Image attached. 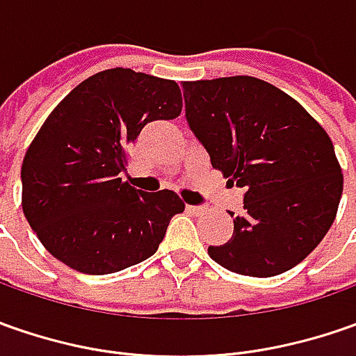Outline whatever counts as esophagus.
Returning <instances> with one entry per match:
<instances>
[{"mask_svg": "<svg viewBox=\"0 0 356 356\" xmlns=\"http://www.w3.org/2000/svg\"><path fill=\"white\" fill-rule=\"evenodd\" d=\"M186 210H188L190 213H194V216H200V213L204 212V208H202V206H190V204L186 206Z\"/></svg>", "mask_w": 356, "mask_h": 356, "instance_id": "34e87169", "label": "esophagus"}]
</instances>
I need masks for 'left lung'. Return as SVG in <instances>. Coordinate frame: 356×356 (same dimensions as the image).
Wrapping results in <instances>:
<instances>
[{
    "label": "left lung",
    "instance_id": "left-lung-1",
    "mask_svg": "<svg viewBox=\"0 0 356 356\" xmlns=\"http://www.w3.org/2000/svg\"><path fill=\"white\" fill-rule=\"evenodd\" d=\"M186 118L227 184L245 190L216 264L273 277L301 264L335 222L343 172L321 124L277 87L248 75L186 81ZM234 216V213H232Z\"/></svg>",
    "mask_w": 356,
    "mask_h": 356
}]
</instances>
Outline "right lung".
Returning <instances> with one entry per match:
<instances>
[{"label": "right lung", "mask_w": 356, "mask_h": 356, "mask_svg": "<svg viewBox=\"0 0 356 356\" xmlns=\"http://www.w3.org/2000/svg\"><path fill=\"white\" fill-rule=\"evenodd\" d=\"M180 113L176 81L122 67L85 79L51 111L21 164V208L53 257L106 275L156 252L184 202L136 190L120 172L148 122Z\"/></svg>", "instance_id": "right-lung-1"}]
</instances>
